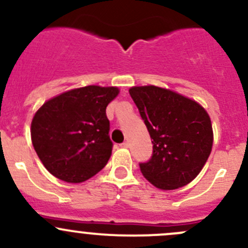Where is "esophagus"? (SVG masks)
<instances>
[{"mask_svg":"<svg viewBox=\"0 0 248 248\" xmlns=\"http://www.w3.org/2000/svg\"><path fill=\"white\" fill-rule=\"evenodd\" d=\"M120 146H121V147L127 148V147H128V146H129V144H128V141H124V142H122V144L120 145Z\"/></svg>","mask_w":248,"mask_h":248,"instance_id":"1","label":"esophagus"}]
</instances>
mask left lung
<instances>
[{"mask_svg": "<svg viewBox=\"0 0 248 248\" xmlns=\"http://www.w3.org/2000/svg\"><path fill=\"white\" fill-rule=\"evenodd\" d=\"M129 95L152 139L150 160L139 163L150 183L173 190L192 181L212 152L213 128L203 107L163 88L133 87Z\"/></svg>", "mask_w": 248, "mask_h": 248, "instance_id": "1", "label": "left lung"}]
</instances>
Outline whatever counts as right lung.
<instances>
[{
    "label": "right lung",
    "instance_id": "1",
    "mask_svg": "<svg viewBox=\"0 0 248 248\" xmlns=\"http://www.w3.org/2000/svg\"><path fill=\"white\" fill-rule=\"evenodd\" d=\"M117 93L115 87L89 85L51 98L36 111L32 144L49 173L80 183L107 165L113 142L106 108Z\"/></svg>",
    "mask_w": 248,
    "mask_h": 248
}]
</instances>
